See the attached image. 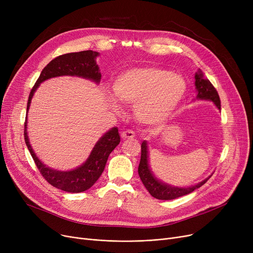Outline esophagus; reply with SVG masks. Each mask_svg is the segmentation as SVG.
<instances>
[{
    "label": "esophagus",
    "mask_w": 253,
    "mask_h": 253,
    "mask_svg": "<svg viewBox=\"0 0 253 253\" xmlns=\"http://www.w3.org/2000/svg\"><path fill=\"white\" fill-rule=\"evenodd\" d=\"M121 136L123 139H132L135 137V132L132 131V130H126L123 131L121 133Z\"/></svg>",
    "instance_id": "34e87169"
}]
</instances>
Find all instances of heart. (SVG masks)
<instances>
[{
	"mask_svg": "<svg viewBox=\"0 0 253 253\" xmlns=\"http://www.w3.org/2000/svg\"><path fill=\"white\" fill-rule=\"evenodd\" d=\"M116 97L135 105L138 121L145 126L164 125L187 94L188 85L182 76L161 66H141L120 73L114 81ZM113 108L121 110L113 97Z\"/></svg>",
	"mask_w": 253,
	"mask_h": 253,
	"instance_id": "b5f03b06",
	"label": "heart"
}]
</instances>
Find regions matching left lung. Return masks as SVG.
Masks as SVG:
<instances>
[{
	"instance_id": "8db88e82",
	"label": "left lung",
	"mask_w": 253,
	"mask_h": 253,
	"mask_svg": "<svg viewBox=\"0 0 253 253\" xmlns=\"http://www.w3.org/2000/svg\"><path fill=\"white\" fill-rule=\"evenodd\" d=\"M195 86L197 89V99L210 100L214 102L216 108L220 110V99L216 89L210 83L209 80L204 77L201 71H198L195 75ZM138 175L143 183V185L149 191V193L159 200H173L178 197L188 195L195 190L199 189L211 177L208 176L201 182L191 185L189 188H178L173 187L167 183H164L159 180L150 169L149 165V152H148V142L142 141L141 143V156L140 162L138 166Z\"/></svg>"
}]
</instances>
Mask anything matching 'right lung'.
Here are the masks:
<instances>
[{"mask_svg":"<svg viewBox=\"0 0 253 253\" xmlns=\"http://www.w3.org/2000/svg\"><path fill=\"white\" fill-rule=\"evenodd\" d=\"M98 55L99 53L96 51L86 50L66 53L51 60L43 69L30 93L26 115H28L35 91L40 84L48 79L60 76H74L91 80L98 84L101 79V74L95 60ZM26 124H28V117L25 118L24 123V140L39 171L53 187L68 193H81L90 189L100 177L110 154L120 143L118 128L114 127L99 138L94 148L92 149L86 162L81 166L70 171L54 170L44 165L35 154L29 140Z\"/></svg>","mask_w":253,"mask_h":253,"instance_id":"1","label":"right lung"}]
</instances>
